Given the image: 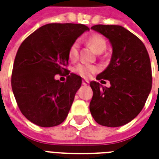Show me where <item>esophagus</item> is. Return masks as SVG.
Returning <instances> with one entry per match:
<instances>
[{
    "instance_id": "obj_1",
    "label": "esophagus",
    "mask_w": 159,
    "mask_h": 159,
    "mask_svg": "<svg viewBox=\"0 0 159 159\" xmlns=\"http://www.w3.org/2000/svg\"><path fill=\"white\" fill-rule=\"evenodd\" d=\"M89 81H87V80H83V85H88L89 84Z\"/></svg>"
}]
</instances>
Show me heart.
<instances>
[{"mask_svg":"<svg viewBox=\"0 0 159 159\" xmlns=\"http://www.w3.org/2000/svg\"><path fill=\"white\" fill-rule=\"evenodd\" d=\"M87 42L98 53H101L107 48V41L103 36L99 34H94L90 36L87 40ZM78 56H79V42L76 41L72 42L71 45L70 46L68 50V58L70 61L74 62L78 59ZM73 70L80 76L84 78H89L99 70V67L91 64L80 63L74 67Z\"/></svg>","mask_w":159,"mask_h":159,"instance_id":"obj_1","label":"heart"}]
</instances>
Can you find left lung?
<instances>
[{
    "label": "left lung",
    "instance_id": "1",
    "mask_svg": "<svg viewBox=\"0 0 159 159\" xmlns=\"http://www.w3.org/2000/svg\"><path fill=\"white\" fill-rule=\"evenodd\" d=\"M91 29L109 39L112 55L97 80H109L110 88L91 82L89 110L102 126L119 127L140 113L152 89V67L146 47L136 36L120 25H96Z\"/></svg>",
    "mask_w": 159,
    "mask_h": 159
}]
</instances>
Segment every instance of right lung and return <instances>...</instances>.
<instances>
[{"mask_svg":"<svg viewBox=\"0 0 159 159\" xmlns=\"http://www.w3.org/2000/svg\"><path fill=\"white\" fill-rule=\"evenodd\" d=\"M89 28L77 24H48L21 43L12 72V89L19 110L40 127L62 123L69 113L82 77L66 69L68 50ZM66 76L64 83L56 80Z\"/></svg>","mask_w":159,"mask_h":159,"instance_id":"1","label":"right lung"}]
</instances>
